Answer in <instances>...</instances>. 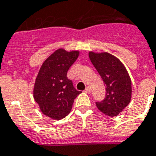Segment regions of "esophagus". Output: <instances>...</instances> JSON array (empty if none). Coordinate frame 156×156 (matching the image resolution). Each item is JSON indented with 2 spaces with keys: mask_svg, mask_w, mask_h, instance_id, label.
<instances>
[{
  "mask_svg": "<svg viewBox=\"0 0 156 156\" xmlns=\"http://www.w3.org/2000/svg\"><path fill=\"white\" fill-rule=\"evenodd\" d=\"M84 92L85 93H87V94H90V93H91V89H90L89 87H87V88H85Z\"/></svg>",
  "mask_w": 156,
  "mask_h": 156,
  "instance_id": "esophagus-1",
  "label": "esophagus"
}]
</instances>
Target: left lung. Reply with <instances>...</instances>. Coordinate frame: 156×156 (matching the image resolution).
<instances>
[{
    "label": "left lung",
    "instance_id": "1",
    "mask_svg": "<svg viewBox=\"0 0 156 156\" xmlns=\"http://www.w3.org/2000/svg\"><path fill=\"white\" fill-rule=\"evenodd\" d=\"M92 63L106 85V94L97 108L105 115L117 116L131 99V80L127 70L119 59L108 52H89Z\"/></svg>",
    "mask_w": 156,
    "mask_h": 156
}]
</instances>
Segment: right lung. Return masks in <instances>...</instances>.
<instances>
[{"mask_svg": "<svg viewBox=\"0 0 156 156\" xmlns=\"http://www.w3.org/2000/svg\"><path fill=\"white\" fill-rule=\"evenodd\" d=\"M78 54V51L58 49L45 60L36 78L34 99L41 111L55 120L62 119L70 113L74 99L81 93L67 77Z\"/></svg>", "mask_w": 156, "mask_h": 156, "instance_id": "obj_1", "label": "right lung"}]
</instances>
